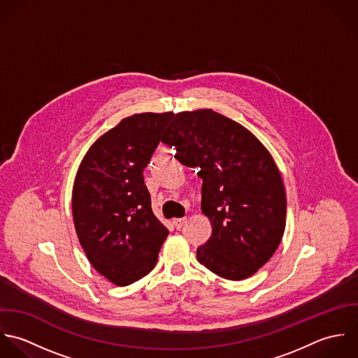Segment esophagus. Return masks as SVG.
Listing matches in <instances>:
<instances>
[{
  "label": "esophagus",
  "mask_w": 358,
  "mask_h": 358,
  "mask_svg": "<svg viewBox=\"0 0 358 358\" xmlns=\"http://www.w3.org/2000/svg\"><path fill=\"white\" fill-rule=\"evenodd\" d=\"M173 224H174V227H176L177 229H181V228L187 224V218H174V220H173Z\"/></svg>",
  "instance_id": "esophagus-1"
}]
</instances>
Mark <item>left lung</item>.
I'll list each match as a JSON object with an SVG mask.
<instances>
[{"mask_svg":"<svg viewBox=\"0 0 358 358\" xmlns=\"http://www.w3.org/2000/svg\"><path fill=\"white\" fill-rule=\"evenodd\" d=\"M162 143L203 180L202 212L213 234L198 248V262L227 280L249 278L271 259L285 229V188L271 155L212 109L176 115Z\"/></svg>","mask_w":358,"mask_h":358,"instance_id":"left-lung-1","label":"left lung"}]
</instances>
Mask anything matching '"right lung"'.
<instances>
[{"instance_id":"add662e5","label":"right lung","mask_w":358,"mask_h":358,"mask_svg":"<svg viewBox=\"0 0 358 358\" xmlns=\"http://www.w3.org/2000/svg\"><path fill=\"white\" fill-rule=\"evenodd\" d=\"M173 113L123 119L84 156L73 187L78 241L92 267L115 285L141 280L156 266L169 229L153 215L143 169Z\"/></svg>"}]
</instances>
